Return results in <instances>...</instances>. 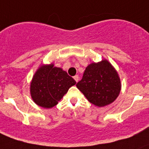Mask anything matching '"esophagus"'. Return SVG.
<instances>
[{
	"label": "esophagus",
	"mask_w": 149,
	"mask_h": 149,
	"mask_svg": "<svg viewBox=\"0 0 149 149\" xmlns=\"http://www.w3.org/2000/svg\"><path fill=\"white\" fill-rule=\"evenodd\" d=\"M73 79H74V80L76 81V82L79 81V76H78V75H76L75 76H73Z\"/></svg>",
	"instance_id": "1"
}]
</instances>
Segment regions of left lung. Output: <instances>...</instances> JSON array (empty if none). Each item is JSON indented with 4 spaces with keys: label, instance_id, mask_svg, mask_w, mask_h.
Listing matches in <instances>:
<instances>
[{
    "label": "left lung",
    "instance_id": "obj_1",
    "mask_svg": "<svg viewBox=\"0 0 149 149\" xmlns=\"http://www.w3.org/2000/svg\"><path fill=\"white\" fill-rule=\"evenodd\" d=\"M88 101L99 107L112 103L119 96L121 81L118 72L106 59L91 63L76 84Z\"/></svg>",
    "mask_w": 149,
    "mask_h": 149
}]
</instances>
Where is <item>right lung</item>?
I'll list each match as a JSON object with an SVG mask.
<instances>
[{"mask_svg":"<svg viewBox=\"0 0 149 149\" xmlns=\"http://www.w3.org/2000/svg\"><path fill=\"white\" fill-rule=\"evenodd\" d=\"M76 84L74 79L53 63L39 67L30 83V94L34 102L46 109L53 107L69 88Z\"/></svg>","mask_w":149,"mask_h":149,"instance_id":"right-lung-1","label":"right lung"}]
</instances>
